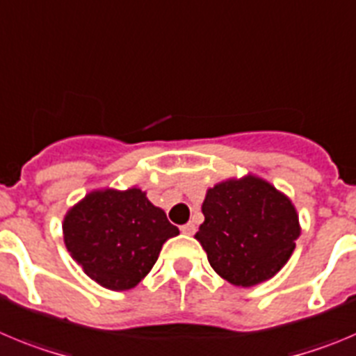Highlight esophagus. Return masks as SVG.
<instances>
[{"mask_svg":"<svg viewBox=\"0 0 356 356\" xmlns=\"http://www.w3.org/2000/svg\"><path fill=\"white\" fill-rule=\"evenodd\" d=\"M181 232L191 236V234H195V225H193V223H186V225L181 227Z\"/></svg>","mask_w":356,"mask_h":356,"instance_id":"obj_1","label":"esophagus"}]
</instances>
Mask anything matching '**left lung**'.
Masks as SVG:
<instances>
[{
    "label": "left lung",
    "instance_id": "left-lung-1",
    "mask_svg": "<svg viewBox=\"0 0 356 356\" xmlns=\"http://www.w3.org/2000/svg\"><path fill=\"white\" fill-rule=\"evenodd\" d=\"M204 223L195 234L211 268L232 286L270 280L293 255L300 222L289 197L248 174L209 188L202 204Z\"/></svg>",
    "mask_w": 356,
    "mask_h": 356
}]
</instances>
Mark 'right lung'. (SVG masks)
<instances>
[{
	"mask_svg": "<svg viewBox=\"0 0 356 356\" xmlns=\"http://www.w3.org/2000/svg\"><path fill=\"white\" fill-rule=\"evenodd\" d=\"M165 211L140 188L95 190L67 211L63 241L92 280L127 291L147 277L166 239L177 236Z\"/></svg>",
	"mask_w": 356,
	"mask_h": 356,
	"instance_id": "obj_1",
	"label": "right lung"
}]
</instances>
